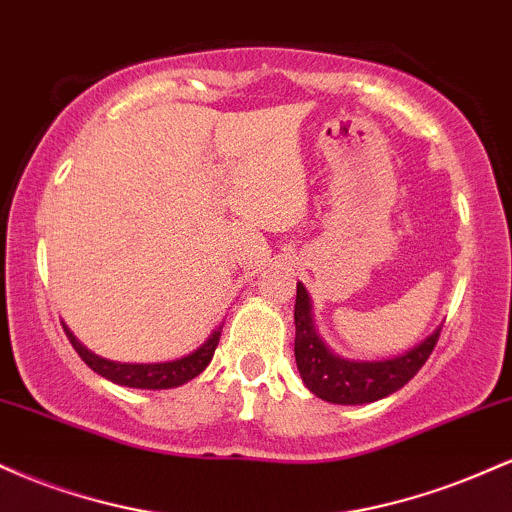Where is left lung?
Returning a JSON list of instances; mask_svg holds the SVG:
<instances>
[{"mask_svg": "<svg viewBox=\"0 0 512 512\" xmlns=\"http://www.w3.org/2000/svg\"><path fill=\"white\" fill-rule=\"evenodd\" d=\"M296 363L303 383L320 399L332 404H368L404 387L419 373L436 349L440 327L426 342L390 361H344L334 356L317 337L310 317V301L303 284L296 289Z\"/></svg>", "mask_w": 512, "mask_h": 512, "instance_id": "obj_1", "label": "left lung"}]
</instances>
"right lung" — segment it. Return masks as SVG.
I'll list each match as a JSON object with an SVG mask.
<instances>
[{
	"label": "right lung",
	"instance_id": "obj_1",
	"mask_svg": "<svg viewBox=\"0 0 512 512\" xmlns=\"http://www.w3.org/2000/svg\"><path fill=\"white\" fill-rule=\"evenodd\" d=\"M64 332H67V337H69V342H72L74 351L81 356V361H84L88 368L96 370L98 375L113 380V383H117V385L139 387V390H168V387L185 385L187 380L197 378V375L209 366L211 356H214L216 344H219V337H221V327H219V330L211 334L207 342L199 346L195 354L178 358V361H168V363H115V361H108V358L91 354V351H88L84 344L76 342V337L67 330V327H64Z\"/></svg>",
	"mask_w": 512,
	"mask_h": 512
}]
</instances>
